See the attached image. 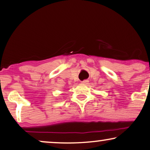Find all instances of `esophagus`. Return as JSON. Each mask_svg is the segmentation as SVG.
<instances>
[{
    "label": "esophagus",
    "mask_w": 150,
    "mask_h": 150,
    "mask_svg": "<svg viewBox=\"0 0 150 150\" xmlns=\"http://www.w3.org/2000/svg\"><path fill=\"white\" fill-rule=\"evenodd\" d=\"M87 82H88V81H87V80H83V81H81V83H84V84H86V83H87Z\"/></svg>",
    "instance_id": "obj_1"
}]
</instances>
